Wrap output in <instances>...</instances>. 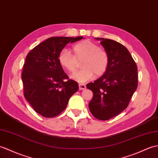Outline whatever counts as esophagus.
<instances>
[{
	"label": "esophagus",
	"instance_id": "1",
	"mask_svg": "<svg viewBox=\"0 0 158 158\" xmlns=\"http://www.w3.org/2000/svg\"><path fill=\"white\" fill-rule=\"evenodd\" d=\"M85 88H86V86H85V84H83V83H79V90H83V89H85Z\"/></svg>",
	"mask_w": 158,
	"mask_h": 158
}]
</instances>
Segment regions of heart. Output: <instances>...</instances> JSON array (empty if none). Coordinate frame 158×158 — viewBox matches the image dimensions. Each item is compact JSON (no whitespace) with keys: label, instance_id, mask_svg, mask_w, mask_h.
Returning <instances> with one entry per match:
<instances>
[{"label":"heart","instance_id":"b5f03b06","mask_svg":"<svg viewBox=\"0 0 158 158\" xmlns=\"http://www.w3.org/2000/svg\"><path fill=\"white\" fill-rule=\"evenodd\" d=\"M74 55L67 49H62L58 54V62L61 67L68 72H74L82 61L83 69L75 72L71 78L77 81L85 82L95 75L101 77L107 71L109 66V55L104 49L100 48L90 40L77 43L73 47Z\"/></svg>","mask_w":158,"mask_h":158}]
</instances>
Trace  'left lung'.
I'll return each mask as SVG.
<instances>
[{"mask_svg": "<svg viewBox=\"0 0 158 158\" xmlns=\"http://www.w3.org/2000/svg\"><path fill=\"white\" fill-rule=\"evenodd\" d=\"M109 55V66L101 77L87 85L92 91L91 113L100 120L118 115L129 105L138 86L137 67L129 50L114 40L97 38Z\"/></svg>", "mask_w": 158, "mask_h": 158, "instance_id": "left-lung-1", "label": "left lung"}]
</instances>
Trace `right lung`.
I'll use <instances>...</instances> for the list:
<instances>
[{
	"label": "right lung",
	"mask_w": 158,
	"mask_h": 158,
	"mask_svg": "<svg viewBox=\"0 0 158 158\" xmlns=\"http://www.w3.org/2000/svg\"><path fill=\"white\" fill-rule=\"evenodd\" d=\"M83 37H51L29 52L21 74L25 98L44 117L58 116L67 107L69 99L79 89L69 79L58 62V54L68 43Z\"/></svg>",
	"instance_id": "obj_1"
}]
</instances>
